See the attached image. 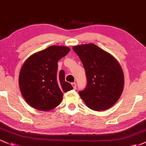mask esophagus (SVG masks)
<instances>
[{"instance_id": "34e87169", "label": "esophagus", "mask_w": 146, "mask_h": 146, "mask_svg": "<svg viewBox=\"0 0 146 146\" xmlns=\"http://www.w3.org/2000/svg\"><path fill=\"white\" fill-rule=\"evenodd\" d=\"M72 86H73V88L74 89H76V83H74H74H72Z\"/></svg>"}]
</instances>
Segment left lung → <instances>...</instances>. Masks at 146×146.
<instances>
[{
	"mask_svg": "<svg viewBox=\"0 0 146 146\" xmlns=\"http://www.w3.org/2000/svg\"><path fill=\"white\" fill-rule=\"evenodd\" d=\"M83 64L87 84L79 94L94 110L109 109L119 100L124 88V74L117 60L93 43L73 47Z\"/></svg>",
	"mask_w": 146,
	"mask_h": 146,
	"instance_id": "obj_1",
	"label": "left lung"
}]
</instances>
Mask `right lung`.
<instances>
[{"instance_id":"add662e5","label":"right lung","mask_w":146,"mask_h":146,"mask_svg":"<svg viewBox=\"0 0 146 146\" xmlns=\"http://www.w3.org/2000/svg\"><path fill=\"white\" fill-rule=\"evenodd\" d=\"M70 49L52 46L33 54L21 68L19 84L21 93L29 106L38 110L48 111L59 106L62 92L73 89L64 80V72H58V62Z\"/></svg>"}]
</instances>
